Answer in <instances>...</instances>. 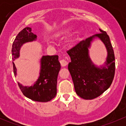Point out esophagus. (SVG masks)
Listing matches in <instances>:
<instances>
[{
	"label": "esophagus",
	"mask_w": 126,
	"mask_h": 126,
	"mask_svg": "<svg viewBox=\"0 0 126 126\" xmlns=\"http://www.w3.org/2000/svg\"><path fill=\"white\" fill-rule=\"evenodd\" d=\"M60 64H61V65L62 66H66L67 64H68V61L66 60L65 59L60 60Z\"/></svg>",
	"instance_id": "1"
}]
</instances>
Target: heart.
Masks as SVG:
<instances>
[{
	"mask_svg": "<svg viewBox=\"0 0 126 126\" xmlns=\"http://www.w3.org/2000/svg\"><path fill=\"white\" fill-rule=\"evenodd\" d=\"M47 43H48V44H50V43H51V42H50V41H47Z\"/></svg>",
	"mask_w": 126,
	"mask_h": 126,
	"instance_id": "heart-1",
	"label": "heart"
}]
</instances>
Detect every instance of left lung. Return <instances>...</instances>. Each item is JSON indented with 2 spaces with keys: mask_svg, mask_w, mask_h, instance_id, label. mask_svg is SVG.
<instances>
[{
  "mask_svg": "<svg viewBox=\"0 0 126 126\" xmlns=\"http://www.w3.org/2000/svg\"><path fill=\"white\" fill-rule=\"evenodd\" d=\"M81 41L67 51L71 62L68 69L73 80L76 92L84 99H93L101 96L111 85L115 72V59L112 45L106 32ZM97 37L104 43L108 52L105 67L98 68L91 61L88 47L91 42Z\"/></svg>",
  "mask_w": 126,
  "mask_h": 126,
  "instance_id": "left-lung-1",
  "label": "left lung"
}]
</instances>
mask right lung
<instances>
[{
	"label": "right lung",
	"mask_w": 126,
	"mask_h": 126,
	"mask_svg": "<svg viewBox=\"0 0 126 126\" xmlns=\"http://www.w3.org/2000/svg\"><path fill=\"white\" fill-rule=\"evenodd\" d=\"M36 39V35L32 32L30 27L21 30L14 40L12 46V60H15L19 56L21 47L27 42ZM13 72L16 75V68L13 62ZM61 68L58 56H43L41 60V71L37 80L31 86L24 87L18 83L19 87L23 94L28 98L38 102L50 101L57 94V83L58 72Z\"/></svg>",
	"instance_id": "add662e5"
}]
</instances>
